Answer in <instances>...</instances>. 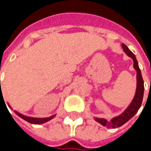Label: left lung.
I'll list each match as a JSON object with an SVG mask.
<instances>
[{
  "instance_id": "8db88e82",
  "label": "left lung",
  "mask_w": 151,
  "mask_h": 151,
  "mask_svg": "<svg viewBox=\"0 0 151 151\" xmlns=\"http://www.w3.org/2000/svg\"><path fill=\"white\" fill-rule=\"evenodd\" d=\"M122 47H123L124 52L126 53L128 56H130L133 60V67L137 71V90L132 103L130 104L129 106L126 108V110L124 111L121 115L116 117H114L113 119H111V121H108L106 119H104V118H95V120L97 122L101 124L104 126H106L108 129H111V128L116 129V128L122 126L124 124H125L127 121H129L137 112L139 108H141L142 103L143 94H144V82H143L142 73H141V70L139 69L136 56L128 48V47L125 44L123 43Z\"/></svg>"
}]
</instances>
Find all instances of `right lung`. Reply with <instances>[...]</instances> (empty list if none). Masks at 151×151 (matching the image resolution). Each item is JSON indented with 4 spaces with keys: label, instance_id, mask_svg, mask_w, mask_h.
Listing matches in <instances>:
<instances>
[{
    "label": "right lung",
    "instance_id": "1",
    "mask_svg": "<svg viewBox=\"0 0 151 151\" xmlns=\"http://www.w3.org/2000/svg\"><path fill=\"white\" fill-rule=\"evenodd\" d=\"M9 107H10V106H9ZM10 108H11V107H10ZM14 112L18 115V116H20L21 118H22V119L26 120V121H27V122H29V123L35 124H40L45 123V122H47V121L52 120L53 117L55 116H52L47 117V118H34V117H29V116H23L22 114H20L17 111H14Z\"/></svg>",
    "mask_w": 151,
    "mask_h": 151
}]
</instances>
